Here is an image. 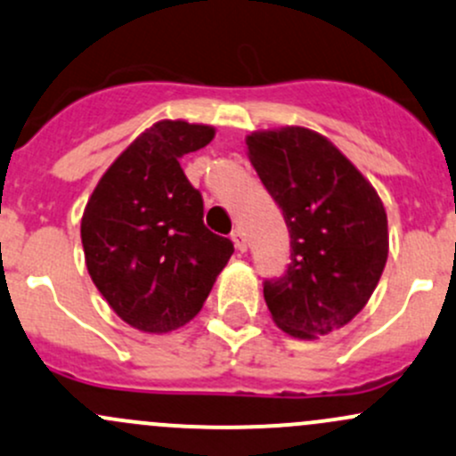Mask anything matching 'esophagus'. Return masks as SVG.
I'll return each mask as SVG.
<instances>
[{
	"label": "esophagus",
	"instance_id": "1",
	"mask_svg": "<svg viewBox=\"0 0 456 456\" xmlns=\"http://www.w3.org/2000/svg\"><path fill=\"white\" fill-rule=\"evenodd\" d=\"M232 240H233V244H236V248L238 251H247V238H244V232L240 227H236L232 232Z\"/></svg>",
	"mask_w": 456,
	"mask_h": 456
}]
</instances>
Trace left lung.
Instances as JSON below:
<instances>
[{
    "mask_svg": "<svg viewBox=\"0 0 456 456\" xmlns=\"http://www.w3.org/2000/svg\"><path fill=\"white\" fill-rule=\"evenodd\" d=\"M247 146L290 236L284 275L265 280L273 321L297 338L334 332L365 308L385 271L389 233L380 196L308 128L253 133Z\"/></svg>",
    "mask_w": 456,
    "mask_h": 456,
    "instance_id": "1",
    "label": "left lung"
}]
</instances>
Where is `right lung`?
I'll return each instance as SVG.
<instances>
[{
    "instance_id": "right-lung-1",
    "label": "right lung",
    "mask_w": 456,
    "mask_h": 456,
    "mask_svg": "<svg viewBox=\"0 0 456 456\" xmlns=\"http://www.w3.org/2000/svg\"><path fill=\"white\" fill-rule=\"evenodd\" d=\"M212 126L155 124L104 172L80 224L85 260L109 305L142 332H170L199 314L233 253L203 223V196L179 159Z\"/></svg>"
}]
</instances>
